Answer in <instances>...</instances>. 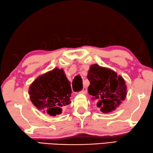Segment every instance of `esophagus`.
<instances>
[{
	"label": "esophagus",
	"instance_id": "esophagus-1",
	"mask_svg": "<svg viewBox=\"0 0 153 153\" xmlns=\"http://www.w3.org/2000/svg\"><path fill=\"white\" fill-rule=\"evenodd\" d=\"M87 88L85 87H84L83 88H82V91L80 92V93L81 94H85L86 93H87Z\"/></svg>",
	"mask_w": 153,
	"mask_h": 153
}]
</instances>
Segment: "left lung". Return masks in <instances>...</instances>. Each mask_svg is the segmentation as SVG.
Here are the masks:
<instances>
[{
  "label": "left lung",
  "mask_w": 153,
  "mask_h": 153,
  "mask_svg": "<svg viewBox=\"0 0 153 153\" xmlns=\"http://www.w3.org/2000/svg\"><path fill=\"white\" fill-rule=\"evenodd\" d=\"M87 79L90 82L89 94L96 100L97 108L104 113L114 111L126 99V81L112 70L93 64L89 68Z\"/></svg>",
  "instance_id": "1"
}]
</instances>
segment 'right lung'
I'll use <instances>...</instances> for the list:
<instances>
[{
  "mask_svg": "<svg viewBox=\"0 0 153 153\" xmlns=\"http://www.w3.org/2000/svg\"><path fill=\"white\" fill-rule=\"evenodd\" d=\"M28 93L32 104L50 116L60 114L62 108L71 102V82L64 70L57 68L37 77L30 86Z\"/></svg>",
  "mask_w": 153,
  "mask_h": 153,
  "instance_id": "add662e5",
  "label": "right lung"
}]
</instances>
